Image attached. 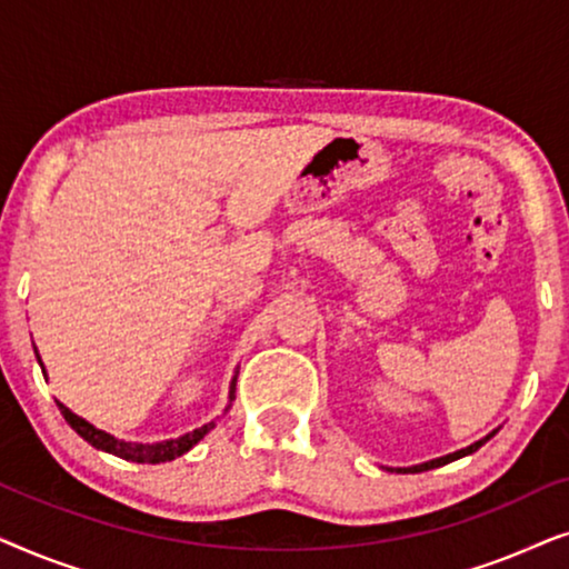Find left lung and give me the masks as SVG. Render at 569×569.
<instances>
[{
	"label": "left lung",
	"instance_id": "obj_1",
	"mask_svg": "<svg viewBox=\"0 0 569 569\" xmlns=\"http://www.w3.org/2000/svg\"><path fill=\"white\" fill-rule=\"evenodd\" d=\"M495 432H497V430H495ZM495 432H489L487 438L477 440V442H473V446H469V448L456 450V453H448V456L435 458V461H427V463H419V466H409V469H391V471H399V473H419V471H427V469H438V466H446V463H450V461H458V458H463V456L473 453V450H479L481 446H485V442H487L489 438H495Z\"/></svg>",
	"mask_w": 569,
	"mask_h": 569
}]
</instances>
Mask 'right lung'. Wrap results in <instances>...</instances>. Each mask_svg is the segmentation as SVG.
Instances as JSON below:
<instances>
[{
    "label": "right lung",
    "mask_w": 569,
    "mask_h": 569,
    "mask_svg": "<svg viewBox=\"0 0 569 569\" xmlns=\"http://www.w3.org/2000/svg\"><path fill=\"white\" fill-rule=\"evenodd\" d=\"M38 362H41V357H38ZM41 368H43V362H41ZM43 376H46V372H43ZM236 380H238V376L232 378V383H230V403L236 401ZM57 403H59L61 415H64V419L69 422V427H72V430L80 435L82 440H88L92 448L106 450V453L119 456V458H123V461H134V463H166V461H173V458L183 456L186 450H191L193 446H197V442L204 438V435L214 427V422H209L204 427H199V430L181 435V438H176V440L127 442V440L113 438V435H108L103 430H98V427H92L90 422H84L82 417H77L74 411H69L61 401H57ZM230 403H228V409H230ZM228 409H224V411H228Z\"/></svg>",
    "instance_id": "add662e5"
}]
</instances>
